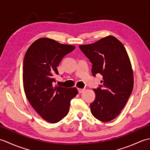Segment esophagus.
Here are the masks:
<instances>
[{"label": "esophagus", "instance_id": "1", "mask_svg": "<svg viewBox=\"0 0 150 150\" xmlns=\"http://www.w3.org/2000/svg\"><path fill=\"white\" fill-rule=\"evenodd\" d=\"M78 90H79V93H82V92H83V91H84L85 89H84H84H82V88H79Z\"/></svg>", "mask_w": 150, "mask_h": 150}]
</instances>
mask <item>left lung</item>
Here are the masks:
<instances>
[{
  "instance_id": "left-lung-1",
  "label": "left lung",
  "mask_w": 150,
  "mask_h": 150,
  "mask_svg": "<svg viewBox=\"0 0 150 150\" xmlns=\"http://www.w3.org/2000/svg\"><path fill=\"white\" fill-rule=\"evenodd\" d=\"M79 47L93 64V75L100 73L103 77L102 85L93 90L95 98L90 104L91 112L97 119L109 122L120 113L133 90L129 56L122 42L111 35Z\"/></svg>"
}]
</instances>
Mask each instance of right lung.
<instances>
[{
	"label": "right lung",
	"instance_id": "add662e5",
	"mask_svg": "<svg viewBox=\"0 0 150 150\" xmlns=\"http://www.w3.org/2000/svg\"><path fill=\"white\" fill-rule=\"evenodd\" d=\"M74 46L40 38L28 47L23 62V86L31 106L43 119L56 123L68 113L70 100L78 93L76 88L54 86L57 67Z\"/></svg>",
	"mask_w": 150,
	"mask_h": 150
}]
</instances>
